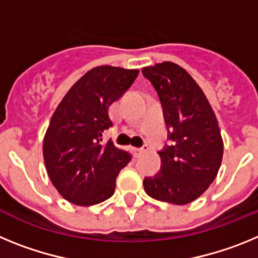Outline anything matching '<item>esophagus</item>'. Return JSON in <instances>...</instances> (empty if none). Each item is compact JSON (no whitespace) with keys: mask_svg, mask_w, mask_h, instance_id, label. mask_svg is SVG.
<instances>
[{"mask_svg":"<svg viewBox=\"0 0 258 258\" xmlns=\"http://www.w3.org/2000/svg\"><path fill=\"white\" fill-rule=\"evenodd\" d=\"M149 151V147L147 146H145V147H142V149H133V152H134V156L138 157L141 156V155L143 154V152Z\"/></svg>","mask_w":258,"mask_h":258,"instance_id":"1","label":"esophagus"}]
</instances>
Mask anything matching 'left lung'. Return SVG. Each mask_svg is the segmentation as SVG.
<instances>
[{"label": "left lung", "mask_w": 258, "mask_h": 258, "mask_svg": "<svg viewBox=\"0 0 258 258\" xmlns=\"http://www.w3.org/2000/svg\"><path fill=\"white\" fill-rule=\"evenodd\" d=\"M156 89L172 145L157 152L161 169L143 181L149 197L184 206L206 192L217 177L223 141L217 117L198 83L173 61L145 67Z\"/></svg>", "instance_id": "obj_1"}]
</instances>
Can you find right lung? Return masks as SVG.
<instances>
[{
	"label": "right lung",
	"instance_id": "obj_1",
	"mask_svg": "<svg viewBox=\"0 0 258 258\" xmlns=\"http://www.w3.org/2000/svg\"><path fill=\"white\" fill-rule=\"evenodd\" d=\"M138 74L112 66L92 68L71 86L52 113L42 146L45 166L54 187L72 204L94 206L112 197L116 177L132 160L131 152L101 141L112 126L109 106Z\"/></svg>",
	"mask_w": 258,
	"mask_h": 258
}]
</instances>
